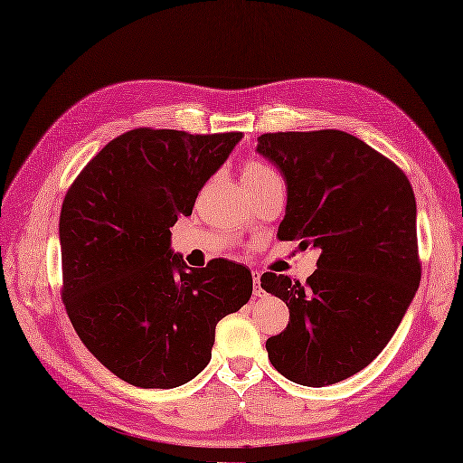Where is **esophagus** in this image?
<instances>
[{
	"instance_id": "obj_1",
	"label": "esophagus",
	"mask_w": 463,
	"mask_h": 463,
	"mask_svg": "<svg viewBox=\"0 0 463 463\" xmlns=\"http://www.w3.org/2000/svg\"><path fill=\"white\" fill-rule=\"evenodd\" d=\"M252 291H254V295L256 298H264L266 295V291H264V288H262V281H260V274L258 271H254V278H252Z\"/></svg>"
}]
</instances>
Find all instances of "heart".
<instances>
[{
	"label": "heart",
	"instance_id": "heart-1",
	"mask_svg": "<svg viewBox=\"0 0 463 463\" xmlns=\"http://www.w3.org/2000/svg\"><path fill=\"white\" fill-rule=\"evenodd\" d=\"M271 175H276V172L271 170L269 165L264 164V162L246 160L242 164V177H244V184L248 185V189H252L262 182H266L268 177H271Z\"/></svg>",
	"mask_w": 463,
	"mask_h": 463
}]
</instances>
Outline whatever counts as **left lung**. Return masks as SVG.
I'll use <instances>...</instances> for the list:
<instances>
[{"mask_svg": "<svg viewBox=\"0 0 463 463\" xmlns=\"http://www.w3.org/2000/svg\"><path fill=\"white\" fill-rule=\"evenodd\" d=\"M258 152L288 184L278 236L321 248L305 283L260 278L289 307L286 330L266 340L268 358L299 385L338 383L377 358L420 283L411 182L345 130L266 133Z\"/></svg>", "mask_w": 463, "mask_h": 463, "instance_id": "left-lung-1", "label": "left lung"}]
</instances>
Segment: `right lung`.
<instances>
[{
    "mask_svg": "<svg viewBox=\"0 0 463 463\" xmlns=\"http://www.w3.org/2000/svg\"><path fill=\"white\" fill-rule=\"evenodd\" d=\"M242 133L140 127L113 138L68 187L61 211L62 303L78 336L123 382L172 389L211 360L215 326L252 295L250 269L189 268L170 227Z\"/></svg>",
    "mask_w": 463,
    "mask_h": 463,
    "instance_id": "right-lung-1",
    "label": "right lung"
}]
</instances>
